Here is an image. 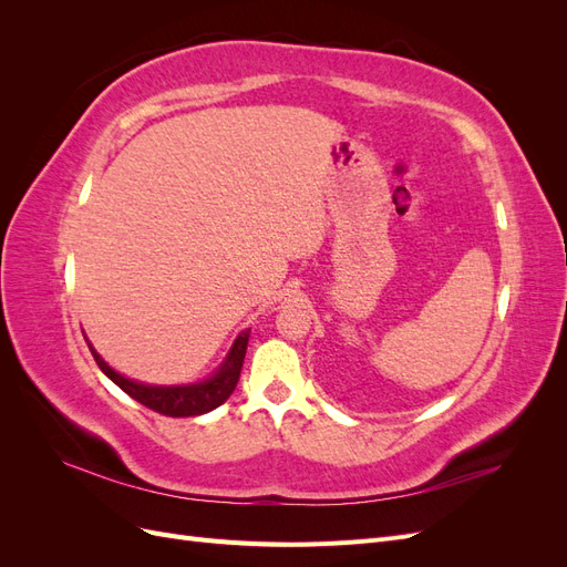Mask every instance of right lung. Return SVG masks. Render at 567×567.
Segmentation results:
<instances>
[{
  "label": "right lung",
  "mask_w": 567,
  "mask_h": 567,
  "mask_svg": "<svg viewBox=\"0 0 567 567\" xmlns=\"http://www.w3.org/2000/svg\"><path fill=\"white\" fill-rule=\"evenodd\" d=\"M246 348H248V331H244L234 340V346H231L225 362H221V367L210 375L208 381H203V383L146 385V383L130 381V379H125V375L113 371L104 362V359L99 357V352L90 346L99 369L104 371L120 390H125L132 400L142 402L144 406L158 411V414H163V416H173V419L200 416V414H208V411L217 409L219 404H225L238 383V375H241Z\"/></svg>",
  "instance_id": "1"
}]
</instances>
